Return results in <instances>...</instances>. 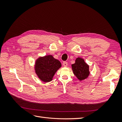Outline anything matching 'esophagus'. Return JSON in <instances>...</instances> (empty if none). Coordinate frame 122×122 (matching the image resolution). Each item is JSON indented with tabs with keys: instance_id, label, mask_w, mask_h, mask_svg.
Returning a JSON list of instances; mask_svg holds the SVG:
<instances>
[{
	"instance_id": "esophagus-1",
	"label": "esophagus",
	"mask_w": 122,
	"mask_h": 122,
	"mask_svg": "<svg viewBox=\"0 0 122 122\" xmlns=\"http://www.w3.org/2000/svg\"><path fill=\"white\" fill-rule=\"evenodd\" d=\"M63 64V66H64L65 67H66L68 66V63L66 61H64L63 64Z\"/></svg>"
}]
</instances>
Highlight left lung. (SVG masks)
<instances>
[{
    "mask_svg": "<svg viewBox=\"0 0 122 122\" xmlns=\"http://www.w3.org/2000/svg\"><path fill=\"white\" fill-rule=\"evenodd\" d=\"M74 74L80 81L86 79L90 75L89 66L81 57H77L75 62L72 65Z\"/></svg>",
    "mask_w": 122,
    "mask_h": 122,
    "instance_id": "obj_1",
    "label": "left lung"
}]
</instances>
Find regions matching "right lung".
<instances>
[{
    "label": "right lung",
    "instance_id": "right-lung-1",
    "mask_svg": "<svg viewBox=\"0 0 122 122\" xmlns=\"http://www.w3.org/2000/svg\"><path fill=\"white\" fill-rule=\"evenodd\" d=\"M61 67V62L52 55L39 57L36 61L35 70L38 78L44 82L52 80L57 70Z\"/></svg>",
    "mask_w": 122,
    "mask_h": 122
}]
</instances>
